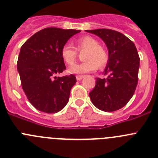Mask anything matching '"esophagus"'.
Segmentation results:
<instances>
[{
  "label": "esophagus",
  "instance_id": "esophagus-1",
  "mask_svg": "<svg viewBox=\"0 0 158 158\" xmlns=\"http://www.w3.org/2000/svg\"><path fill=\"white\" fill-rule=\"evenodd\" d=\"M83 77H84L83 76H76V79L79 81V80H81V79H82Z\"/></svg>",
  "mask_w": 158,
  "mask_h": 158
}]
</instances>
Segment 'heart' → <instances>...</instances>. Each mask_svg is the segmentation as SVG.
<instances>
[{"mask_svg":"<svg viewBox=\"0 0 158 158\" xmlns=\"http://www.w3.org/2000/svg\"><path fill=\"white\" fill-rule=\"evenodd\" d=\"M77 51H85L83 62L76 64L69 69L71 74L82 75L95 71L97 67L103 68L108 61V54L105 49L100 46L99 42L89 36H82L75 42ZM77 52L70 44H65L61 49V57L65 64L71 65L75 62Z\"/></svg>","mask_w":158,"mask_h":158,"instance_id":"heart-1","label":"heart"}]
</instances>
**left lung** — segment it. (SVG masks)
Instances as JSON below:
<instances>
[{
  "label": "left lung",
  "mask_w": 158,
  "mask_h": 158,
  "mask_svg": "<svg viewBox=\"0 0 158 158\" xmlns=\"http://www.w3.org/2000/svg\"><path fill=\"white\" fill-rule=\"evenodd\" d=\"M86 31L101 38L108 50V61L104 71L107 77L97 78L89 93L91 101L103 111L118 110L126 105L136 88L139 68L136 48L127 36L112 29Z\"/></svg>",
  "instance_id": "left-lung-1"
}]
</instances>
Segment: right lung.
<instances>
[{"label": "right lung", "instance_id": "obj_1", "mask_svg": "<svg viewBox=\"0 0 158 158\" xmlns=\"http://www.w3.org/2000/svg\"><path fill=\"white\" fill-rule=\"evenodd\" d=\"M76 29L46 28L32 35L22 46L17 63L22 87L35 108L56 113L69 102L70 90L76 82L74 75L56 77L66 69L61 57L63 45Z\"/></svg>", "mask_w": 158, "mask_h": 158}]
</instances>
